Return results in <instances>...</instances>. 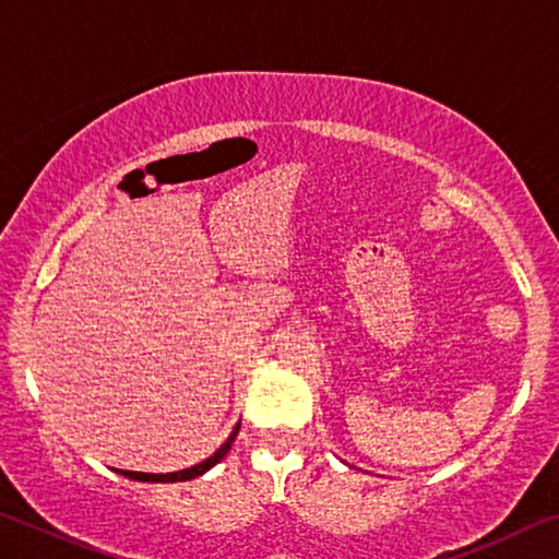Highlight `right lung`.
Listing matches in <instances>:
<instances>
[{"label":"right lung","mask_w":559,"mask_h":559,"mask_svg":"<svg viewBox=\"0 0 559 559\" xmlns=\"http://www.w3.org/2000/svg\"><path fill=\"white\" fill-rule=\"evenodd\" d=\"M239 427L241 424H236L234 431L229 433V439H226L219 449H216L210 459H204L202 463H194V466L189 468H182V471H175V473H140V471H122V468H116V473H120V476H126L130 480H143V484H179V480H192L197 476H202V473L210 471L212 466H216L226 453H229L231 443L236 439V433H239Z\"/></svg>","instance_id":"1"}]
</instances>
